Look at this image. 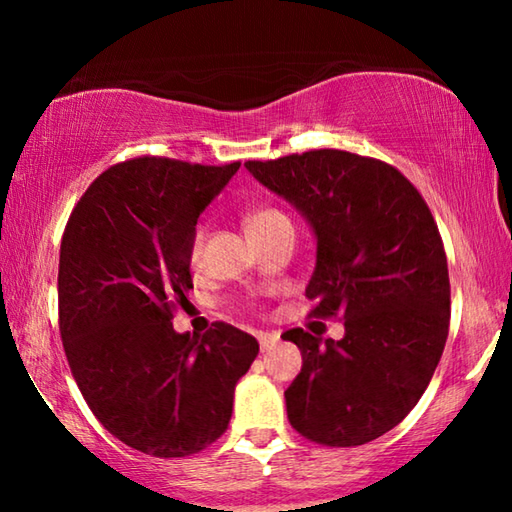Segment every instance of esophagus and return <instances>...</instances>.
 Wrapping results in <instances>:
<instances>
[{
	"label": "esophagus",
	"instance_id": "esophagus-1",
	"mask_svg": "<svg viewBox=\"0 0 512 512\" xmlns=\"http://www.w3.org/2000/svg\"><path fill=\"white\" fill-rule=\"evenodd\" d=\"M257 339H259V348H262V352H268V350L275 348L277 341H280V334H277V332H259Z\"/></svg>",
	"mask_w": 512,
	"mask_h": 512
}]
</instances>
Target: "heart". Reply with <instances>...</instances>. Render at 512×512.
I'll list each match as a JSON object with an SVG mask.
<instances>
[{
	"mask_svg": "<svg viewBox=\"0 0 512 512\" xmlns=\"http://www.w3.org/2000/svg\"><path fill=\"white\" fill-rule=\"evenodd\" d=\"M277 221H289V219L280 210H271V207H268V210H257L248 216V232L257 230V228H266V225H273ZM201 244H203V230H196L194 241H192V250H189L192 262H196L198 255H201Z\"/></svg>",
	"mask_w": 512,
	"mask_h": 512,
	"instance_id": "obj_1",
	"label": "heart"
}]
</instances>
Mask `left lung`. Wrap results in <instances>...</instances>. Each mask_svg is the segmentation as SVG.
Returning a JSON list of instances; mask_svg holds the SVG:
<instances>
[{"label":"left lung","instance_id":"8db88e82","mask_svg":"<svg viewBox=\"0 0 512 512\" xmlns=\"http://www.w3.org/2000/svg\"><path fill=\"white\" fill-rule=\"evenodd\" d=\"M244 167L296 207L316 239L307 298L343 339L289 329L302 370L284 391L291 427L329 447L397 427L429 386L449 332V273L427 203L391 164L320 149Z\"/></svg>","mask_w":512,"mask_h":512}]
</instances>
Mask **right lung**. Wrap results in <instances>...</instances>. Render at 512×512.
I'll list each match as a JSON object with an SVG mask.
<instances>
[{
	"label": "right lung",
	"instance_id": "add662e5",
	"mask_svg": "<svg viewBox=\"0 0 512 512\" xmlns=\"http://www.w3.org/2000/svg\"><path fill=\"white\" fill-rule=\"evenodd\" d=\"M239 162L115 164L69 216L58 264L60 336L85 402L112 436L158 458L189 456L228 429L237 381L259 343L214 323L178 334L196 221Z\"/></svg>",
	"mask_w": 512,
	"mask_h": 512
}]
</instances>
